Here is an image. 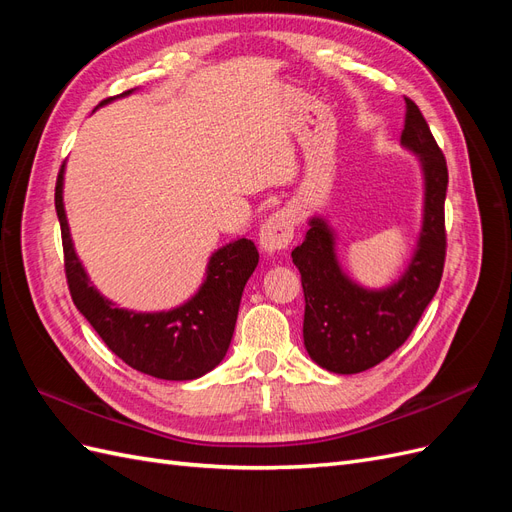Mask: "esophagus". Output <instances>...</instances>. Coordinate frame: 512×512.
I'll return each mask as SVG.
<instances>
[{"mask_svg": "<svg viewBox=\"0 0 512 512\" xmlns=\"http://www.w3.org/2000/svg\"><path fill=\"white\" fill-rule=\"evenodd\" d=\"M294 224H297V218H294L292 211H288V209L275 211L260 228L262 252L271 256L275 252L284 250V247H288L292 241V235H294Z\"/></svg>", "mask_w": 512, "mask_h": 512, "instance_id": "obj_1", "label": "esophagus"}]
</instances>
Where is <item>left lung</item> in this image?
Here are the masks:
<instances>
[{
    "label": "left lung",
    "instance_id": "1",
    "mask_svg": "<svg viewBox=\"0 0 512 512\" xmlns=\"http://www.w3.org/2000/svg\"><path fill=\"white\" fill-rule=\"evenodd\" d=\"M406 106L401 147L414 153L423 175V220L406 269L382 288L352 280L337 258V232L324 215L307 220L305 241L292 250L305 294L303 344L312 361L333 374H361L391 356L410 337L442 280L446 160L418 106L408 98Z\"/></svg>",
    "mask_w": 512,
    "mask_h": 512
}]
</instances>
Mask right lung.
<instances>
[{
    "instance_id": "1",
    "label": "right lung",
    "mask_w": 512,
    "mask_h": 512,
    "mask_svg": "<svg viewBox=\"0 0 512 512\" xmlns=\"http://www.w3.org/2000/svg\"><path fill=\"white\" fill-rule=\"evenodd\" d=\"M121 96L102 100L100 106ZM66 164L55 185V209L64 241L66 277L76 309L87 318L123 363L160 380H196L218 367L235 333L243 288L258 265L254 241L239 237L218 247L207 262L205 280L188 301L162 312H136L119 307L89 280L74 250L64 207Z\"/></svg>"
}]
</instances>
